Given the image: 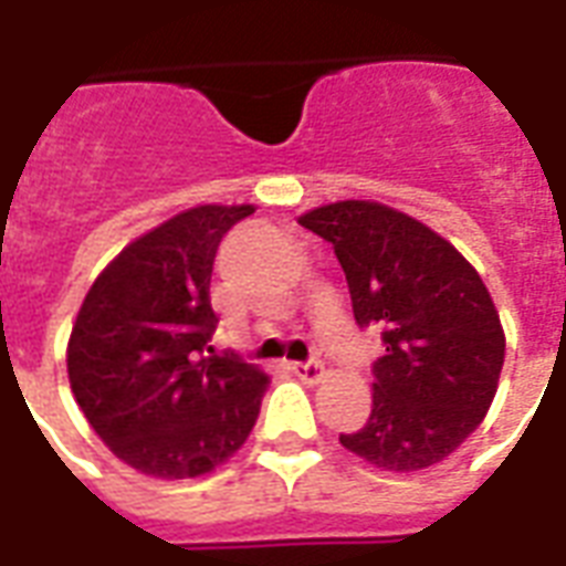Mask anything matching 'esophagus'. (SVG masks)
I'll list each match as a JSON object with an SVG mask.
<instances>
[{"instance_id": "obj_1", "label": "esophagus", "mask_w": 566, "mask_h": 566, "mask_svg": "<svg viewBox=\"0 0 566 566\" xmlns=\"http://www.w3.org/2000/svg\"><path fill=\"white\" fill-rule=\"evenodd\" d=\"M291 371H294L296 378L305 380V384H317V380L324 378V363L321 359H305V363H291Z\"/></svg>"}]
</instances>
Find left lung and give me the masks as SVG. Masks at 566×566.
Instances as JSON below:
<instances>
[{"label": "left lung", "instance_id": "8db88e82", "mask_svg": "<svg viewBox=\"0 0 566 566\" xmlns=\"http://www.w3.org/2000/svg\"><path fill=\"white\" fill-rule=\"evenodd\" d=\"M336 251L359 326H378L371 413L342 447L384 471L441 462L483 422L504 366V329L471 263L405 212L342 200L300 219Z\"/></svg>", "mask_w": 566, "mask_h": 566}]
</instances>
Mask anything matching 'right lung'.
Segmentation results:
<instances>
[{
  "instance_id": "right-lung-1",
  "label": "right lung",
  "mask_w": 566,
  "mask_h": 566,
  "mask_svg": "<svg viewBox=\"0 0 566 566\" xmlns=\"http://www.w3.org/2000/svg\"><path fill=\"white\" fill-rule=\"evenodd\" d=\"M254 207H195L149 230L95 279L69 342L71 392L113 453L140 474L186 480L240 450L266 375L209 338L221 237Z\"/></svg>"
}]
</instances>
